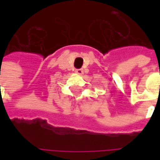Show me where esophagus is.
I'll use <instances>...</instances> for the list:
<instances>
[{
  "label": "esophagus",
  "instance_id": "1",
  "mask_svg": "<svg viewBox=\"0 0 160 160\" xmlns=\"http://www.w3.org/2000/svg\"><path fill=\"white\" fill-rule=\"evenodd\" d=\"M75 72L77 73V75H79V76H82L83 74V69H81V68H80V69H77Z\"/></svg>",
  "mask_w": 160,
  "mask_h": 160
}]
</instances>
